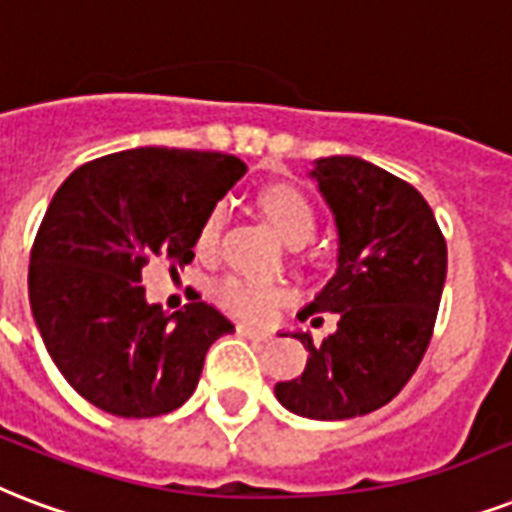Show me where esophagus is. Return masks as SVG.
Wrapping results in <instances>:
<instances>
[{
	"label": "esophagus",
	"instance_id": "obj_1",
	"mask_svg": "<svg viewBox=\"0 0 512 512\" xmlns=\"http://www.w3.org/2000/svg\"><path fill=\"white\" fill-rule=\"evenodd\" d=\"M239 333L244 335V338H249V341H268V338H271L268 330H257V327L252 325H239Z\"/></svg>",
	"mask_w": 512,
	"mask_h": 512
}]
</instances>
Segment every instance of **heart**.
<instances>
[{
	"mask_svg": "<svg viewBox=\"0 0 512 512\" xmlns=\"http://www.w3.org/2000/svg\"><path fill=\"white\" fill-rule=\"evenodd\" d=\"M257 206H260V214L265 217V222L271 225L273 233L290 244V247H300L311 239L314 233V212L303 195L290 185H273L265 187L260 198H257ZM225 220H228V204H214L209 209V214L201 222L198 228V239H195V247L201 255H214L217 247H220L222 228H225ZM214 300L220 303L222 308H228L233 314L249 319H260L271 311L276 303L284 300V290L276 287V284H263V282H249V279H241V276H228L222 282L214 284L212 290Z\"/></svg>",
	"mask_w": 512,
	"mask_h": 512,
	"instance_id": "heart-1",
	"label": "heart"
}]
</instances>
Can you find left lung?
Listing matches in <instances>:
<instances>
[{
  "instance_id": "obj_1",
  "label": "left lung",
  "mask_w": 512,
  "mask_h": 512,
  "mask_svg": "<svg viewBox=\"0 0 512 512\" xmlns=\"http://www.w3.org/2000/svg\"><path fill=\"white\" fill-rule=\"evenodd\" d=\"M308 177L333 212V279L303 308L338 314V330L314 343L306 368L273 386L295 416L341 421L378 411L416 373L432 338L446 284V239L424 195L354 155L319 158Z\"/></svg>"
}]
</instances>
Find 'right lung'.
<instances>
[{
	"label": "right lung",
	"instance_id": "obj_1",
	"mask_svg": "<svg viewBox=\"0 0 512 512\" xmlns=\"http://www.w3.org/2000/svg\"><path fill=\"white\" fill-rule=\"evenodd\" d=\"M247 174L222 152L136 147L72 171L31 247L29 303L50 360L77 395L123 419L177 411L233 322L204 300L166 314L142 268L193 260L198 228Z\"/></svg>",
	"mask_w": 512,
	"mask_h": 512
}]
</instances>
